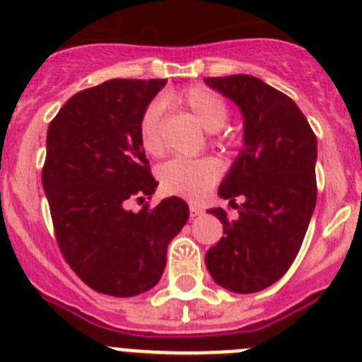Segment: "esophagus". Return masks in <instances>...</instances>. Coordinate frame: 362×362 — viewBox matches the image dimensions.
I'll list each match as a JSON object with an SVG mask.
<instances>
[{
  "label": "esophagus",
  "mask_w": 362,
  "mask_h": 362,
  "mask_svg": "<svg viewBox=\"0 0 362 362\" xmlns=\"http://www.w3.org/2000/svg\"><path fill=\"white\" fill-rule=\"evenodd\" d=\"M202 212H204V209H202L200 205L189 204V214H191V218H197V216H200Z\"/></svg>",
  "instance_id": "1"
}]
</instances>
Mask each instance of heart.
<instances>
[{
	"instance_id": "1",
	"label": "heart",
	"mask_w": 362,
	"mask_h": 362,
	"mask_svg": "<svg viewBox=\"0 0 362 362\" xmlns=\"http://www.w3.org/2000/svg\"><path fill=\"white\" fill-rule=\"evenodd\" d=\"M171 105L187 110L207 132H218L228 119V107L214 90L207 87H191L178 96L170 98ZM162 105L151 101L143 110L139 119V141L148 155H160L164 150L160 132ZM218 146H232V141L216 137ZM158 180L162 191L175 197L198 200L216 184L221 175V165L211 157L202 158H170L158 168Z\"/></svg>"
}]
</instances>
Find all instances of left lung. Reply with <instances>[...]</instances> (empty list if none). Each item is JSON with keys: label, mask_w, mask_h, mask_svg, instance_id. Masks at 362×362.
Listing matches in <instances>:
<instances>
[{"label": "left lung", "mask_w": 362, "mask_h": 362, "mask_svg": "<svg viewBox=\"0 0 362 362\" xmlns=\"http://www.w3.org/2000/svg\"><path fill=\"white\" fill-rule=\"evenodd\" d=\"M204 80L230 98L245 119V146L218 191L239 216L209 211L225 235L209 248L205 264L221 288L257 293L288 272L305 238L318 194L316 135L291 98L255 76Z\"/></svg>", "instance_id": "left-lung-1"}]
</instances>
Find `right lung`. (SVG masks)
Listing matches in <instances>:
<instances>
[{"label": "right lung", "mask_w": 362, "mask_h": 362, "mask_svg": "<svg viewBox=\"0 0 362 362\" xmlns=\"http://www.w3.org/2000/svg\"><path fill=\"white\" fill-rule=\"evenodd\" d=\"M165 80L116 78L66 101L48 127L42 187L64 259L90 289L135 296L160 280L165 250L189 218L182 198L150 200L158 182L139 119Z\"/></svg>", "instance_id": "1"}]
</instances>
